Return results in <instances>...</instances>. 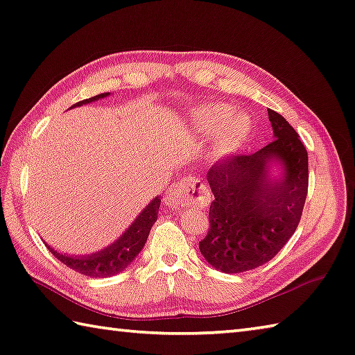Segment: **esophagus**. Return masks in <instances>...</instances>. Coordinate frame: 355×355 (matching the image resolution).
Segmentation results:
<instances>
[{"label":"esophagus","mask_w":355,"mask_h":355,"mask_svg":"<svg viewBox=\"0 0 355 355\" xmlns=\"http://www.w3.org/2000/svg\"><path fill=\"white\" fill-rule=\"evenodd\" d=\"M189 200H193L198 207L209 205L211 196L209 189H207V185H204L198 179L187 178L166 191V195L164 198V202L168 207H173V209L182 207L185 202H189Z\"/></svg>","instance_id":"esophagus-1"}]
</instances>
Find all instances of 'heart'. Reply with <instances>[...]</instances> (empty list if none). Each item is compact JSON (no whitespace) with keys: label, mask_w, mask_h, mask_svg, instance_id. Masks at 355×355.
I'll list each match as a JSON object with an SVG mask.
<instances>
[{"label":"heart","mask_w":355,"mask_h":355,"mask_svg":"<svg viewBox=\"0 0 355 355\" xmlns=\"http://www.w3.org/2000/svg\"><path fill=\"white\" fill-rule=\"evenodd\" d=\"M193 125L204 136L218 135L213 145V157L223 159L239 150L250 131V120L244 114H233L230 106L218 103L199 106L193 111Z\"/></svg>","instance_id":"1"}]
</instances>
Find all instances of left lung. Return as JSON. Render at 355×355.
Segmentation results:
<instances>
[{
	"mask_svg": "<svg viewBox=\"0 0 355 355\" xmlns=\"http://www.w3.org/2000/svg\"><path fill=\"white\" fill-rule=\"evenodd\" d=\"M273 140L253 155L232 156L207 171L213 196L207 236L199 250L224 273L266 264L297 230L309 184L307 151L297 131L267 110ZM278 164L282 175L272 178Z\"/></svg>",
	"mask_w": 355,
	"mask_h": 355,
	"instance_id": "obj_1",
	"label": "left lung"
}]
</instances>
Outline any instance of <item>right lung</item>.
Wrapping results in <instances>:
<instances>
[{"label":"right lung","mask_w":355,"mask_h":355,"mask_svg":"<svg viewBox=\"0 0 355 355\" xmlns=\"http://www.w3.org/2000/svg\"><path fill=\"white\" fill-rule=\"evenodd\" d=\"M108 96L110 92H105V94H98L91 98L82 100V102H78L73 106H82L86 103L96 102V100H102ZM159 205H160V198L156 196L142 211H140V215L132 220V224L122 233V235H120L119 239H116L114 243L106 245L105 249L98 250L96 253L73 257V255H66V253H58L48 244H46V247H48L49 252L58 261H62L63 264L71 267L72 270L82 273V275L94 277V278L112 277L116 275V273L125 270L126 267L135 261V258L139 255L140 250L144 249L146 239H148L151 227L157 220Z\"/></svg>","instance_id":"right-lung-1"}]
</instances>
